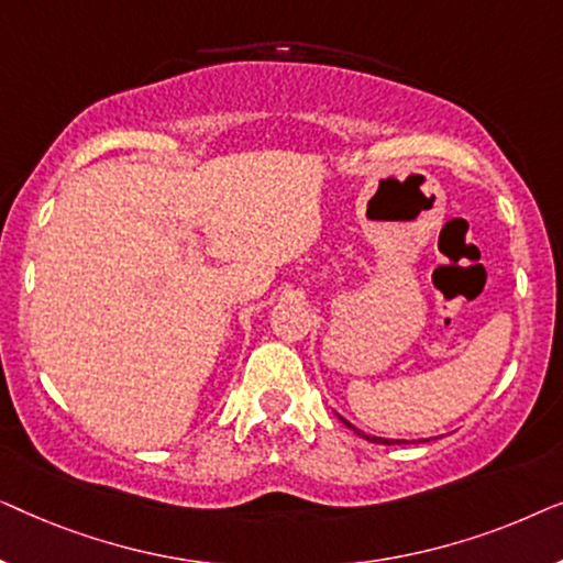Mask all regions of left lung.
Segmentation results:
<instances>
[{"label":"left lung","instance_id":"1","mask_svg":"<svg viewBox=\"0 0 563 563\" xmlns=\"http://www.w3.org/2000/svg\"><path fill=\"white\" fill-rule=\"evenodd\" d=\"M343 420V418H341ZM345 422V420H343ZM345 426H349L351 430H356V433L361 435V438H366V441H372V443H384V445H399V443H407V441H397V438H376V435H366L364 430H358V428H353L351 422H345Z\"/></svg>","mask_w":563,"mask_h":563}]
</instances>
